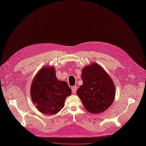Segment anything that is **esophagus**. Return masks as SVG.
Here are the masks:
<instances>
[{"mask_svg":"<svg viewBox=\"0 0 146 146\" xmlns=\"http://www.w3.org/2000/svg\"><path fill=\"white\" fill-rule=\"evenodd\" d=\"M77 86H73V87H72V92H73L74 94H76V91H77Z\"/></svg>","mask_w":146,"mask_h":146,"instance_id":"34e87169","label":"esophagus"}]
</instances>
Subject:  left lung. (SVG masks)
<instances>
[{
  "label": "left lung",
  "instance_id": "1",
  "mask_svg": "<svg viewBox=\"0 0 146 146\" xmlns=\"http://www.w3.org/2000/svg\"><path fill=\"white\" fill-rule=\"evenodd\" d=\"M82 70L83 84L76 93L85 108L94 114L107 110L115 96V87L111 78L96 63L86 66Z\"/></svg>",
  "mask_w": 146,
  "mask_h": 146
}]
</instances>
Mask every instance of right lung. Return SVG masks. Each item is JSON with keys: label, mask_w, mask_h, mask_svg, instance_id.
Segmentation results:
<instances>
[{"label": "right lung", "mask_w": 146, "mask_h": 146, "mask_svg": "<svg viewBox=\"0 0 146 146\" xmlns=\"http://www.w3.org/2000/svg\"><path fill=\"white\" fill-rule=\"evenodd\" d=\"M68 83L56 77L54 67L44 66L33 79L30 89L32 101L42 113L55 115L64 107L65 100L71 95Z\"/></svg>", "instance_id": "1"}]
</instances>
